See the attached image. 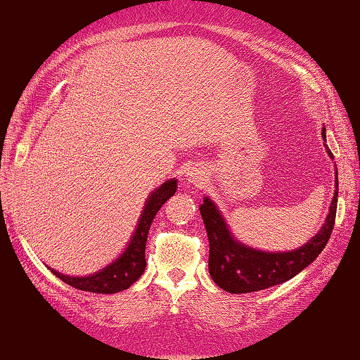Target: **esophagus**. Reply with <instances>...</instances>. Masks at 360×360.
<instances>
[{"mask_svg":"<svg viewBox=\"0 0 360 360\" xmlns=\"http://www.w3.org/2000/svg\"><path fill=\"white\" fill-rule=\"evenodd\" d=\"M203 179H205V173H203V171H200V169H197V168L187 173V181H189L191 184H193V186L202 184Z\"/></svg>","mask_w":360,"mask_h":360,"instance_id":"34e87169","label":"esophagus"}]
</instances>
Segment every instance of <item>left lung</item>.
Listing matches in <instances>:
<instances>
[{
  "instance_id": "1",
  "label": "left lung",
  "mask_w": 360,
  "mask_h": 360,
  "mask_svg": "<svg viewBox=\"0 0 360 360\" xmlns=\"http://www.w3.org/2000/svg\"><path fill=\"white\" fill-rule=\"evenodd\" d=\"M322 134L325 138V129H322ZM327 152L333 158L328 147ZM335 182L338 189V178ZM336 203L338 192L335 191L327 221L311 242L295 252L266 253L233 240L218 208L207 197L200 207V213L210 240L208 269L211 278L229 293H252L290 281L322 253L335 226Z\"/></svg>"
}]
</instances>
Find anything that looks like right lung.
Masks as SVG:
<instances>
[{
	"label": "right lung",
	"mask_w": 360,
	"mask_h": 360,
	"mask_svg": "<svg viewBox=\"0 0 360 360\" xmlns=\"http://www.w3.org/2000/svg\"><path fill=\"white\" fill-rule=\"evenodd\" d=\"M174 192L176 179L167 181L155 192H152L149 202L146 203V208L142 211L138 229H136L133 238H131L128 248L124 250V253L115 262H112L105 269L93 274L89 277H68L64 276V274L53 271L54 276L73 288L91 293H118L131 287L146 269V242L152 221L155 218L157 211L162 208V205L171 195H174Z\"/></svg>",
	"instance_id": "add662e5"
}]
</instances>
